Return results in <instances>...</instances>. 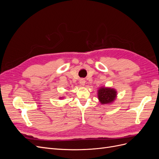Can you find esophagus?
I'll use <instances>...</instances> for the list:
<instances>
[{"label": "esophagus", "instance_id": "obj_1", "mask_svg": "<svg viewBox=\"0 0 159 159\" xmlns=\"http://www.w3.org/2000/svg\"><path fill=\"white\" fill-rule=\"evenodd\" d=\"M80 84L81 85H84L85 84V80L84 79H81L80 80Z\"/></svg>", "mask_w": 159, "mask_h": 159}]
</instances>
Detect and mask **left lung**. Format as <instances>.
<instances>
[{"label": "left lung", "instance_id": "left-lung-1", "mask_svg": "<svg viewBox=\"0 0 159 159\" xmlns=\"http://www.w3.org/2000/svg\"><path fill=\"white\" fill-rule=\"evenodd\" d=\"M98 99L102 104H109L113 102L117 97V91L113 88L102 87L98 91Z\"/></svg>", "mask_w": 159, "mask_h": 159}]
</instances>
